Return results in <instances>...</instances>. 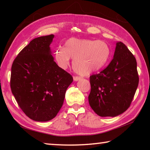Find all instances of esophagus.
Instances as JSON below:
<instances>
[{
    "mask_svg": "<svg viewBox=\"0 0 150 150\" xmlns=\"http://www.w3.org/2000/svg\"><path fill=\"white\" fill-rule=\"evenodd\" d=\"M80 79H81V77H77V76H74V77H73V80H74L75 81H77Z\"/></svg>",
    "mask_w": 150,
    "mask_h": 150,
    "instance_id": "1",
    "label": "esophagus"
}]
</instances>
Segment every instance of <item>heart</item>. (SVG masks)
I'll return each instance as SVG.
<instances>
[{
	"mask_svg": "<svg viewBox=\"0 0 150 150\" xmlns=\"http://www.w3.org/2000/svg\"><path fill=\"white\" fill-rule=\"evenodd\" d=\"M110 54V48L105 42L71 38L65 41L64 47L55 50L54 57L62 69L69 67L72 58L73 69L78 74L86 76L105 67Z\"/></svg>",
	"mask_w": 150,
	"mask_h": 150,
	"instance_id": "b5f03b06",
	"label": "heart"
}]
</instances>
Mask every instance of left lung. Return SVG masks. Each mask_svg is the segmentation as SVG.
<instances>
[{
	"mask_svg": "<svg viewBox=\"0 0 150 150\" xmlns=\"http://www.w3.org/2000/svg\"><path fill=\"white\" fill-rule=\"evenodd\" d=\"M138 83L135 57L122 42H116L109 65L98 74L90 76L91 107L102 117L121 115L130 106Z\"/></svg>",
	"mask_w": 150,
	"mask_h": 150,
	"instance_id": "1",
	"label": "left lung"
}]
</instances>
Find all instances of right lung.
<instances>
[{"label": "right lung", "mask_w": 150, "mask_h": 150, "mask_svg": "<svg viewBox=\"0 0 150 150\" xmlns=\"http://www.w3.org/2000/svg\"><path fill=\"white\" fill-rule=\"evenodd\" d=\"M54 35L36 38L15 58L11 88L27 116L38 122L55 118L63 105L73 77L54 62L50 45Z\"/></svg>", "instance_id": "1"}]
</instances>
